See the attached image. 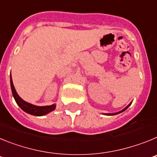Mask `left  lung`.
<instances>
[{
  "label": "left lung",
  "mask_w": 157,
  "mask_h": 157,
  "mask_svg": "<svg viewBox=\"0 0 157 157\" xmlns=\"http://www.w3.org/2000/svg\"><path fill=\"white\" fill-rule=\"evenodd\" d=\"M130 105H128V106H127V107H126L125 109H123V110H122V111H121V112H118V113H113V114H109V115H111V116H113V115H116V114H119V113H120V112H123V111H125V110H126V109H127V108H128V107H129V106H130Z\"/></svg>",
  "instance_id": "obj_1"
}]
</instances>
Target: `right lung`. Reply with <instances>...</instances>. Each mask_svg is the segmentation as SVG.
<instances>
[{
    "label": "right lung",
    "mask_w": 157,
    "mask_h": 157,
    "mask_svg": "<svg viewBox=\"0 0 157 157\" xmlns=\"http://www.w3.org/2000/svg\"><path fill=\"white\" fill-rule=\"evenodd\" d=\"M11 89H12V95H13L14 98H15V101L17 103V105H19L22 109H23L24 112H27L29 114L33 115V116H44V115L48 114V112H52L56 108V105H49V106H35V105H33L31 104H29L26 101H23L22 98H19V96L18 95L17 93H16V90H15V87H14L13 82H12V76H11Z\"/></svg>",
    "instance_id": "1"
}]
</instances>
